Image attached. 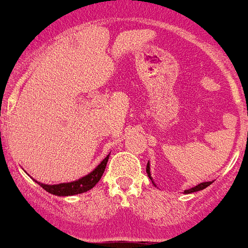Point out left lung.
<instances>
[{
  "label": "left lung",
  "instance_id": "1",
  "mask_svg": "<svg viewBox=\"0 0 248 248\" xmlns=\"http://www.w3.org/2000/svg\"><path fill=\"white\" fill-rule=\"evenodd\" d=\"M146 172H147V175H149V178L151 179V182H153V178H151V171H150V163L147 162V166H146ZM213 182H202L199 183L198 186L195 187H191V188H188V190H185V194H191V192H197V191H201V190H203V188H206L207 186H210ZM153 185L155 186V183L153 182Z\"/></svg>",
  "mask_w": 248,
  "mask_h": 248
}]
</instances>
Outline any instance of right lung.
<instances>
[{
	"instance_id": "obj_1",
	"label": "right lung",
	"mask_w": 248,
	"mask_h": 248,
	"mask_svg": "<svg viewBox=\"0 0 248 248\" xmlns=\"http://www.w3.org/2000/svg\"><path fill=\"white\" fill-rule=\"evenodd\" d=\"M108 155L93 171L89 172L85 177L77 179V181H73V182L60 183V185H45V183H40L37 181L35 182L38 183L42 188H45L46 191L50 192L53 195H57V197H69V195L86 192L89 190H92L93 187L99 182V179H101V177L103 175V171L106 169V165H108Z\"/></svg>"
}]
</instances>
